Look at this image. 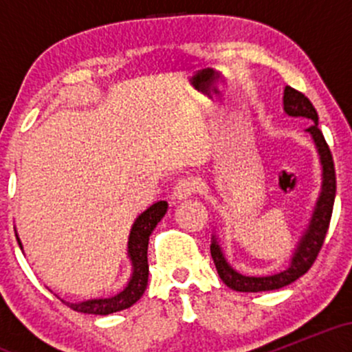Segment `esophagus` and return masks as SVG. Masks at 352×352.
Listing matches in <instances>:
<instances>
[{"label": "esophagus", "mask_w": 352, "mask_h": 352, "mask_svg": "<svg viewBox=\"0 0 352 352\" xmlns=\"http://www.w3.org/2000/svg\"><path fill=\"white\" fill-rule=\"evenodd\" d=\"M197 192V182L193 179H180L173 187V199L185 200Z\"/></svg>", "instance_id": "34e87169"}]
</instances>
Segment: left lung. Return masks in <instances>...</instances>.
Segmentation results:
<instances>
[{"label": "left lung", "mask_w": 352, "mask_h": 352, "mask_svg": "<svg viewBox=\"0 0 352 352\" xmlns=\"http://www.w3.org/2000/svg\"><path fill=\"white\" fill-rule=\"evenodd\" d=\"M283 107L285 112L292 117H306L313 120V125L306 129V132L313 137L314 145H316L319 160L322 167V184L321 193H319L316 207H314L313 217H311L308 228L302 233L300 243L294 250L292 256V263L286 270L270 274V276H245L238 273L225 260L223 252L218 245L217 238L213 236L212 245H210V253H212L213 263L217 266L218 276L228 288L241 293H260V292H272V289H280L283 286L292 285L298 278H301L308 270L313 266L316 260L319 250L324 243L326 232L329 228L331 215H333L334 197H336V172H334V162L331 151L326 144L324 135L318 127V112L314 109L311 100L301 94L296 89L286 86L285 96H283Z\"/></svg>", "instance_id": "obj_1"}]
</instances>
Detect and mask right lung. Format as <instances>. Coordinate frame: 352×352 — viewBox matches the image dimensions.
Segmentation results:
<instances>
[{"instance_id": "obj_1", "label": "right lung", "mask_w": 352, "mask_h": 352, "mask_svg": "<svg viewBox=\"0 0 352 352\" xmlns=\"http://www.w3.org/2000/svg\"><path fill=\"white\" fill-rule=\"evenodd\" d=\"M168 204L167 201L160 200L157 204H153L152 207H148L144 213H140L137 217L131 228V235H129V245H127V253L129 258L132 261V276L129 280L127 286L111 298H100V300H89L82 302H69L64 301L66 306H69L71 309L78 311V313H86V314H100V316H106V314L117 313V311H122L131 308L134 302H137L142 296L145 288H147L148 281V261H147V248H148V236L152 235L153 228L157 227L160 220H162L165 213H167ZM19 248L23 250L21 241H19Z\"/></svg>"}]
</instances>
